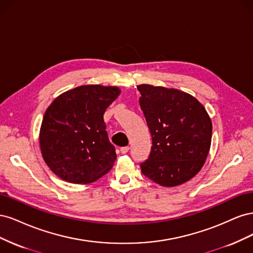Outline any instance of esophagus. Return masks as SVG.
I'll return each instance as SVG.
<instances>
[{"label": "esophagus", "instance_id": "obj_1", "mask_svg": "<svg viewBox=\"0 0 253 253\" xmlns=\"http://www.w3.org/2000/svg\"><path fill=\"white\" fill-rule=\"evenodd\" d=\"M128 150H129V148H128V147H122V148L120 149L121 154H126V153L128 152Z\"/></svg>", "mask_w": 253, "mask_h": 253}]
</instances>
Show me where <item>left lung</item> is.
Returning <instances> with one entry per match:
<instances>
[{
    "mask_svg": "<svg viewBox=\"0 0 253 253\" xmlns=\"http://www.w3.org/2000/svg\"><path fill=\"white\" fill-rule=\"evenodd\" d=\"M137 88L153 144L141 172L163 187L182 185L201 171L209 154V114L195 97L177 88L151 84Z\"/></svg>",
    "mask_w": 253,
    "mask_h": 253,
    "instance_id": "obj_1",
    "label": "left lung"
}]
</instances>
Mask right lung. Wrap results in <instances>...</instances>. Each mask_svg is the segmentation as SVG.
I'll list each match as a JSON object with an SVG mask.
<instances>
[{
  "instance_id": "add662e5",
  "label": "right lung",
  "mask_w": 253,
  "mask_h": 253,
  "mask_svg": "<svg viewBox=\"0 0 253 253\" xmlns=\"http://www.w3.org/2000/svg\"><path fill=\"white\" fill-rule=\"evenodd\" d=\"M121 93L118 86L86 84L59 95L44 114L39 143L45 164L71 183L94 182L116 160L103 115Z\"/></svg>"
}]
</instances>
